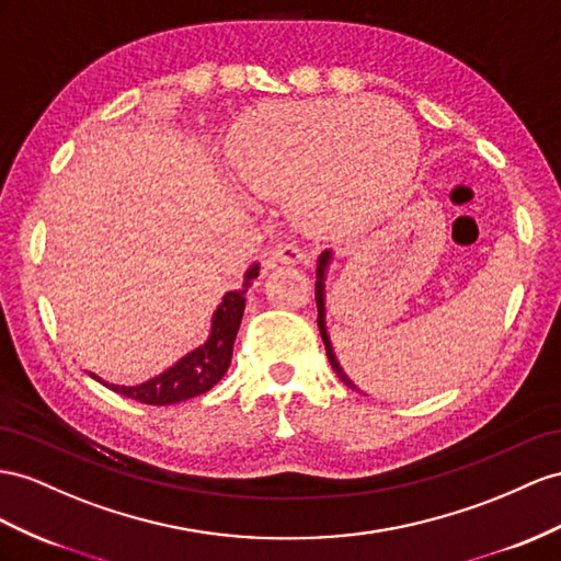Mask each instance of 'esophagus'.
I'll return each instance as SVG.
<instances>
[{
	"instance_id": "1",
	"label": "esophagus",
	"mask_w": 561,
	"mask_h": 561,
	"mask_svg": "<svg viewBox=\"0 0 561 561\" xmlns=\"http://www.w3.org/2000/svg\"><path fill=\"white\" fill-rule=\"evenodd\" d=\"M270 257L275 263L296 265V263L304 261V251H300V247H298V243H294V241H279V243H275V247H272Z\"/></svg>"
}]
</instances>
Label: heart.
Wrapping results in <instances>:
<instances>
[{
    "instance_id": "heart-1",
    "label": "heart",
    "mask_w": 561,
    "mask_h": 561,
    "mask_svg": "<svg viewBox=\"0 0 561 561\" xmlns=\"http://www.w3.org/2000/svg\"><path fill=\"white\" fill-rule=\"evenodd\" d=\"M232 161L253 192L286 198L306 229L334 234L379 218L403 192L417 130L371 99L284 104L239 127Z\"/></svg>"
}]
</instances>
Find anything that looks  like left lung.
Segmentation results:
<instances>
[{
  "instance_id": "8db88e82",
  "label": "left lung",
  "mask_w": 561,
  "mask_h": 561,
  "mask_svg": "<svg viewBox=\"0 0 561 561\" xmlns=\"http://www.w3.org/2000/svg\"><path fill=\"white\" fill-rule=\"evenodd\" d=\"M332 257H334L332 251H324V253L320 255V261H318V282H314V300H318V327H320V334H322V341H324L327 357H329V363H332L334 371L341 377L343 383L351 386V389H355V391H360V389H357V386L346 377V371L341 369V365H339V360H336V355H334V348H332V341H329V334H327V320H324V314H327V308H324V279H327V267H329V263H332Z\"/></svg>"
}]
</instances>
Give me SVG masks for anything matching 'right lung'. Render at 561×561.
Segmentation results:
<instances>
[{"instance_id": "1", "label": "right lung", "mask_w": 561, "mask_h": 561, "mask_svg": "<svg viewBox=\"0 0 561 561\" xmlns=\"http://www.w3.org/2000/svg\"><path fill=\"white\" fill-rule=\"evenodd\" d=\"M257 272H261V265L253 263L247 270V275H243L241 289L227 291L222 296V304L213 312L210 336L204 346L186 353L182 360H178L175 365L168 367L163 375H158L149 381H144L139 386L106 383L108 389L147 405L182 403V400H190L194 396L210 391L213 386L225 377L229 363H232L234 339L243 318V308H247V291L251 282L257 277ZM94 379L102 381L99 377Z\"/></svg>"}]
</instances>
